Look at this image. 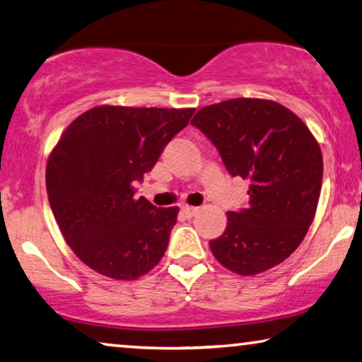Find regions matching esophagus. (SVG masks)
Listing matches in <instances>:
<instances>
[{
	"label": "esophagus",
	"instance_id": "esophagus-1",
	"mask_svg": "<svg viewBox=\"0 0 362 362\" xmlns=\"http://www.w3.org/2000/svg\"><path fill=\"white\" fill-rule=\"evenodd\" d=\"M182 212L185 214L187 217H192L198 212V208H194V206H182Z\"/></svg>",
	"mask_w": 362,
	"mask_h": 362
}]
</instances>
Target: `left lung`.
<instances>
[{"label": "left lung", "mask_w": 362, "mask_h": 362, "mask_svg": "<svg viewBox=\"0 0 362 362\" xmlns=\"http://www.w3.org/2000/svg\"><path fill=\"white\" fill-rule=\"evenodd\" d=\"M230 175L250 180V203L227 212L209 248L223 267L256 275L284 262L306 237L322 187V151L308 125L272 100L235 98L194 114Z\"/></svg>", "instance_id": "1"}]
</instances>
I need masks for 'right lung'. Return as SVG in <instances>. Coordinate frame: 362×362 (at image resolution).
<instances>
[{
	"label": "right lung",
	"mask_w": 362,
	"mask_h": 362,
	"mask_svg": "<svg viewBox=\"0 0 362 362\" xmlns=\"http://www.w3.org/2000/svg\"><path fill=\"white\" fill-rule=\"evenodd\" d=\"M194 109L103 105L69 124L49 153L47 192L62 237L80 261L114 280L158 266L179 208L135 197Z\"/></svg>",
	"instance_id": "right-lung-1"
}]
</instances>
